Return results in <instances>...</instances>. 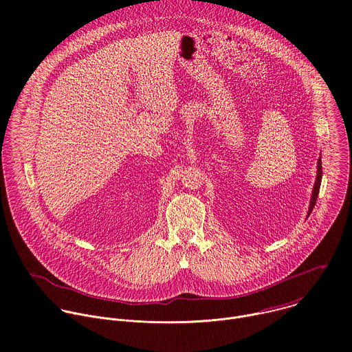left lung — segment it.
<instances>
[{
    "instance_id": "1",
    "label": "left lung",
    "mask_w": 352,
    "mask_h": 352,
    "mask_svg": "<svg viewBox=\"0 0 352 352\" xmlns=\"http://www.w3.org/2000/svg\"><path fill=\"white\" fill-rule=\"evenodd\" d=\"M320 182H322V160H320V157H319V160H318V175H316L315 186H314V190H312V197H311V204H309V212H308V216L312 213V210H314V208H315L316 199H318V195H319V189H320Z\"/></svg>"
}]
</instances>
